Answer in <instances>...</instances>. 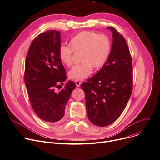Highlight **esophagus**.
Masks as SVG:
<instances>
[{"mask_svg":"<svg viewBox=\"0 0 160 160\" xmlns=\"http://www.w3.org/2000/svg\"><path fill=\"white\" fill-rule=\"evenodd\" d=\"M81 82H80V81H78V80H75V83H76V86H77V87H78V88H79L80 86V85H81Z\"/></svg>","mask_w":160,"mask_h":160,"instance_id":"34e87169","label":"esophagus"}]
</instances>
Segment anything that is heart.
I'll use <instances>...</instances> for the list:
<instances>
[{
    "mask_svg": "<svg viewBox=\"0 0 160 160\" xmlns=\"http://www.w3.org/2000/svg\"><path fill=\"white\" fill-rule=\"evenodd\" d=\"M111 50V41L104 34L91 31H83L75 35L69 46H62L59 49L60 61L67 67L72 64L73 52H81L80 64L74 66L69 72V77L77 80L87 78L93 68L98 70L106 63Z\"/></svg>",
    "mask_w": 160,
    "mask_h": 160,
    "instance_id": "1",
    "label": "heart"
}]
</instances>
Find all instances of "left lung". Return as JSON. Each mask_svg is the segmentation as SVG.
I'll list each match as a JSON object with an SVG mask.
<instances>
[{
  "instance_id": "left-lung-1",
  "label": "left lung",
  "mask_w": 160,
  "mask_h": 160,
  "mask_svg": "<svg viewBox=\"0 0 160 160\" xmlns=\"http://www.w3.org/2000/svg\"><path fill=\"white\" fill-rule=\"evenodd\" d=\"M113 43L105 65L81 84L85 93L87 114L91 123L104 127L119 118L131 96L132 57L124 37L112 27Z\"/></svg>"
}]
</instances>
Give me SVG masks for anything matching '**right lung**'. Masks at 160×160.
<instances>
[{"instance_id":"1","label":"right lung","mask_w":160,"mask_h":160,"mask_svg":"<svg viewBox=\"0 0 160 160\" xmlns=\"http://www.w3.org/2000/svg\"><path fill=\"white\" fill-rule=\"evenodd\" d=\"M60 43V32L56 30L40 33L32 42L25 62L24 82L32 107L41 119L49 122L63 118L76 87L69 80L60 91L55 90L67 79L59 58Z\"/></svg>"}]
</instances>
